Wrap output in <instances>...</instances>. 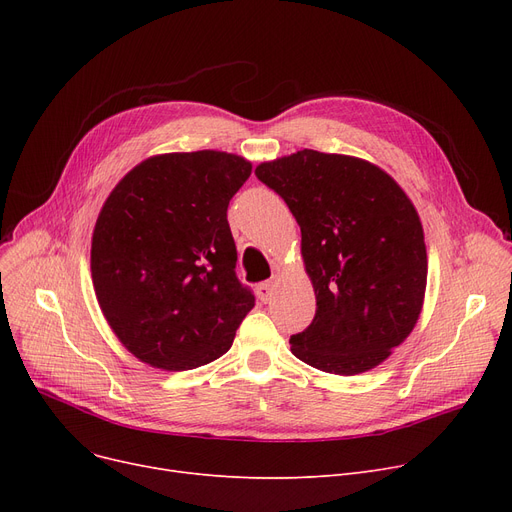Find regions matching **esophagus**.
Returning a JSON list of instances; mask_svg holds the SVG:
<instances>
[{
    "mask_svg": "<svg viewBox=\"0 0 512 512\" xmlns=\"http://www.w3.org/2000/svg\"><path fill=\"white\" fill-rule=\"evenodd\" d=\"M257 297L261 303H270L274 297V282H261L257 286Z\"/></svg>",
    "mask_w": 512,
    "mask_h": 512,
    "instance_id": "obj_1",
    "label": "esophagus"
}]
</instances>
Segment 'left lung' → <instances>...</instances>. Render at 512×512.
Returning <instances> with one entry per match:
<instances>
[{
	"label": "left lung",
	"instance_id": "1",
	"mask_svg": "<svg viewBox=\"0 0 512 512\" xmlns=\"http://www.w3.org/2000/svg\"><path fill=\"white\" fill-rule=\"evenodd\" d=\"M255 176L301 226L315 290V317L290 336L292 355L336 375L378 367L423 309L427 253L415 205L390 174L353 155L303 149L263 161Z\"/></svg>",
	"mask_w": 512,
	"mask_h": 512
}]
</instances>
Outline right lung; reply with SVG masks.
<instances>
[{
    "mask_svg": "<svg viewBox=\"0 0 512 512\" xmlns=\"http://www.w3.org/2000/svg\"><path fill=\"white\" fill-rule=\"evenodd\" d=\"M251 170L226 151L153 155L105 199L91 240L93 288L139 361L184 371L220 359L255 307L234 272L226 213Z\"/></svg>",
    "mask_w": 512,
    "mask_h": 512,
    "instance_id": "obj_1",
    "label": "right lung"
}]
</instances>
